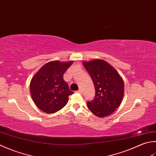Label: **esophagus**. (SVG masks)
Returning a JSON list of instances; mask_svg holds the SVG:
<instances>
[{
  "label": "esophagus",
  "mask_w": 156,
  "mask_h": 156,
  "mask_svg": "<svg viewBox=\"0 0 156 156\" xmlns=\"http://www.w3.org/2000/svg\"><path fill=\"white\" fill-rule=\"evenodd\" d=\"M76 93H82V90L81 89H79L78 90H77V91H76Z\"/></svg>",
  "instance_id": "obj_1"
}]
</instances>
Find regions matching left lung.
I'll list each match as a JSON object with an SVG mask.
<instances>
[{
    "mask_svg": "<svg viewBox=\"0 0 156 156\" xmlns=\"http://www.w3.org/2000/svg\"><path fill=\"white\" fill-rule=\"evenodd\" d=\"M83 66L92 78L95 89L93 100L87 101L88 108L97 116H108L122 101L123 80L116 70L105 61L95 59L84 62Z\"/></svg>",
    "mask_w": 156,
    "mask_h": 156,
    "instance_id": "obj_1",
    "label": "left lung"
}]
</instances>
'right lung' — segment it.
Returning a JSON list of instances; mask_svg holds the SVG:
<instances>
[{
  "label": "right lung",
  "instance_id": "add662e5",
  "mask_svg": "<svg viewBox=\"0 0 156 156\" xmlns=\"http://www.w3.org/2000/svg\"><path fill=\"white\" fill-rule=\"evenodd\" d=\"M72 63L48 62L32 78L30 93L41 110L49 114L59 111L67 104L69 95L74 94L63 79V74Z\"/></svg>",
  "mask_w": 156,
  "mask_h": 156
}]
</instances>
